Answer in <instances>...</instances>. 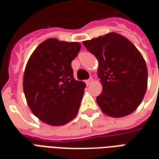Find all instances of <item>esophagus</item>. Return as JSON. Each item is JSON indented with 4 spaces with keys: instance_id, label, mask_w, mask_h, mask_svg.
<instances>
[{
    "instance_id": "34e87169",
    "label": "esophagus",
    "mask_w": 159,
    "mask_h": 159,
    "mask_svg": "<svg viewBox=\"0 0 159 159\" xmlns=\"http://www.w3.org/2000/svg\"><path fill=\"white\" fill-rule=\"evenodd\" d=\"M92 82H93V79L90 78L89 80H86V84H87V85H89V84H91Z\"/></svg>"
}]
</instances>
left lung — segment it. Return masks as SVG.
I'll use <instances>...</instances> for the list:
<instances>
[{"mask_svg":"<svg viewBox=\"0 0 159 159\" xmlns=\"http://www.w3.org/2000/svg\"><path fill=\"white\" fill-rule=\"evenodd\" d=\"M83 45L99 62L97 76L102 91L97 102L101 110L113 118L133 113L148 88V68L138 49L115 32L84 40Z\"/></svg>","mask_w":159,"mask_h":159,"instance_id":"1","label":"left lung"}]
</instances>
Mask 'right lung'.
Returning <instances> with one entry per match:
<instances>
[{
    "label": "right lung",
    "mask_w": 159,
    "mask_h": 159,
    "mask_svg": "<svg viewBox=\"0 0 159 159\" xmlns=\"http://www.w3.org/2000/svg\"><path fill=\"white\" fill-rule=\"evenodd\" d=\"M80 48L79 42L50 38L40 43L28 60L24 95L32 113L45 124L64 125L78 113L86 85L75 80L71 62Z\"/></svg>",
    "instance_id": "right-lung-1"
}]
</instances>
